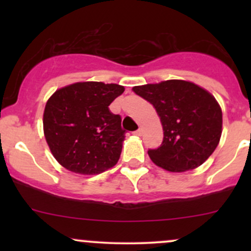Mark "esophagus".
<instances>
[{
  "label": "esophagus",
  "instance_id": "1",
  "mask_svg": "<svg viewBox=\"0 0 251 251\" xmlns=\"http://www.w3.org/2000/svg\"><path fill=\"white\" fill-rule=\"evenodd\" d=\"M133 133H134L135 135H142V134H143V129H142V128H138L137 131L133 132Z\"/></svg>",
  "mask_w": 251,
  "mask_h": 251
}]
</instances>
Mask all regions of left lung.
Listing matches in <instances>:
<instances>
[{
	"mask_svg": "<svg viewBox=\"0 0 251 251\" xmlns=\"http://www.w3.org/2000/svg\"><path fill=\"white\" fill-rule=\"evenodd\" d=\"M133 92L153 105L163 125L158 149L151 160L170 172L201 165L212 154L222 134V109L214 96L194 82L168 80L135 86Z\"/></svg>",
	"mask_w": 251,
	"mask_h": 251,
	"instance_id": "left-lung-1",
	"label": "left lung"
}]
</instances>
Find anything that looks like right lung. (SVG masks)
Instances as JSON below:
<instances>
[{"label":"right lung","mask_w":251,"mask_h":251,"mask_svg":"<svg viewBox=\"0 0 251 251\" xmlns=\"http://www.w3.org/2000/svg\"><path fill=\"white\" fill-rule=\"evenodd\" d=\"M125 88L117 83L75 82L57 89L43 112V132L54 158L80 175H99L120 158L125 131L108 106Z\"/></svg>","instance_id":"add662e5"}]
</instances>
